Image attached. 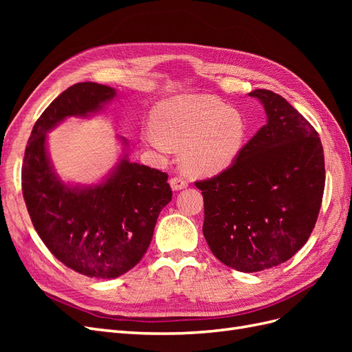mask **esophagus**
Returning a JSON list of instances; mask_svg holds the SVG:
<instances>
[{"instance_id":"34e87169","label":"esophagus","mask_w":352,"mask_h":352,"mask_svg":"<svg viewBox=\"0 0 352 352\" xmlns=\"http://www.w3.org/2000/svg\"><path fill=\"white\" fill-rule=\"evenodd\" d=\"M170 186H172L173 190H180V189H185L188 186V182L182 177H172L170 179Z\"/></svg>"}]
</instances>
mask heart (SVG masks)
Wrapping results in <instances>:
<instances>
[{"mask_svg":"<svg viewBox=\"0 0 352 352\" xmlns=\"http://www.w3.org/2000/svg\"><path fill=\"white\" fill-rule=\"evenodd\" d=\"M248 136L243 116L210 95H175L157 105L154 124L141 133L160 154L180 151L185 172L195 177L225 172L241 155Z\"/></svg>","mask_w":352,"mask_h":352,"instance_id":"b5f03b06","label":"heart"}]
</instances>
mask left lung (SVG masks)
<instances>
[{"mask_svg":"<svg viewBox=\"0 0 352 352\" xmlns=\"http://www.w3.org/2000/svg\"><path fill=\"white\" fill-rule=\"evenodd\" d=\"M267 122L233 166L197 182L204 197L202 233L228 267L261 272L289 260L310 238L324 190V155L314 127L280 95L248 94Z\"/></svg>","mask_w":352,"mask_h":352,"instance_id":"1","label":"left lung"}]
</instances>
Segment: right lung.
<instances>
[{
	"label": "right lung",
	"mask_w": 352,
	"mask_h": 352,
	"mask_svg": "<svg viewBox=\"0 0 352 352\" xmlns=\"http://www.w3.org/2000/svg\"><path fill=\"white\" fill-rule=\"evenodd\" d=\"M117 97L114 88L82 82L67 88L36 120L22 167L26 207L39 238L66 267L114 279L141 261L162 211L172 201L167 175L129 162L127 140L119 162L98 184L63 182L51 163L47 133L67 117L88 119Z\"/></svg>",
	"instance_id": "add662e5"
}]
</instances>
